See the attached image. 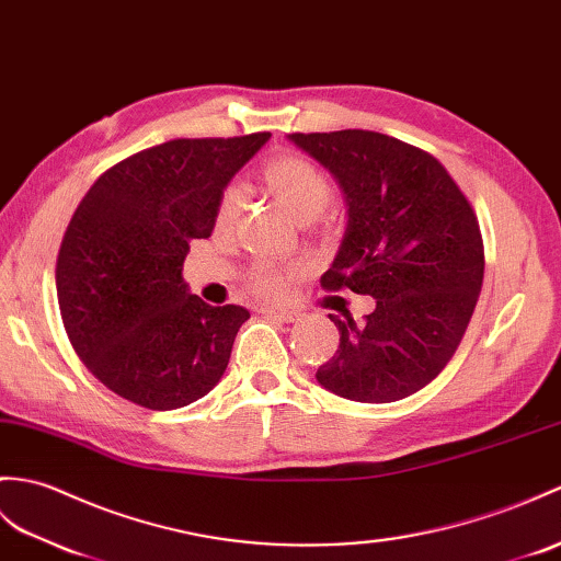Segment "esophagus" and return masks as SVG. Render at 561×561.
<instances>
[{"label":"esophagus","mask_w":561,"mask_h":561,"mask_svg":"<svg viewBox=\"0 0 561 561\" xmlns=\"http://www.w3.org/2000/svg\"><path fill=\"white\" fill-rule=\"evenodd\" d=\"M260 312H263V316H267V318H272V320H279V322H294V320H298V312L296 310H286V308L265 306V308H260Z\"/></svg>","instance_id":"esophagus-1"}]
</instances>
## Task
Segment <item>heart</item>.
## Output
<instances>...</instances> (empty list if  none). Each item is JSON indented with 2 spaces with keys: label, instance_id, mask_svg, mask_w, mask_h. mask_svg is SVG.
<instances>
[{
  "label": "heart",
  "instance_id": "1",
  "mask_svg": "<svg viewBox=\"0 0 561 561\" xmlns=\"http://www.w3.org/2000/svg\"><path fill=\"white\" fill-rule=\"evenodd\" d=\"M263 186L267 193L282 203V207L289 213L296 221H312L318 219L324 207L332 201V184L330 179L324 176L320 169L306 158H296V154H284L265 164L263 169ZM241 213V188L229 186L225 193L219 195L217 201V227L225 229L237 221ZM298 267H279L272 263H255L251 267V286L253 291L277 298L286 291L289 279L294 277Z\"/></svg>",
  "mask_w": 561,
  "mask_h": 561
}]
</instances>
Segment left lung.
Returning a JSON list of instances; mask_svg holds the SVG:
<instances>
[{"instance_id": "8db88e82", "label": "left lung", "mask_w": 561, "mask_h": 561, "mask_svg": "<svg viewBox=\"0 0 561 561\" xmlns=\"http://www.w3.org/2000/svg\"><path fill=\"white\" fill-rule=\"evenodd\" d=\"M340 184L346 229L322 289L375 298L356 322L330 320L340 348L318 368L332 394L389 403L419 392L447 366L483 286V237L471 203L433 154L385 134H291Z\"/></svg>"}]
</instances>
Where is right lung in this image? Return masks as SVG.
Returning <instances> with one entry per match:
<instances>
[{
    "instance_id": "add662e5",
    "label": "right lung",
    "mask_w": 561,
    "mask_h": 561,
    "mask_svg": "<svg viewBox=\"0 0 561 561\" xmlns=\"http://www.w3.org/2000/svg\"><path fill=\"white\" fill-rule=\"evenodd\" d=\"M270 140L176 138L107 169L69 221L57 298L78 358L128 401L172 411L221 380L251 312L207 306L184 282L191 239L215 229L217 201Z\"/></svg>"
}]
</instances>
